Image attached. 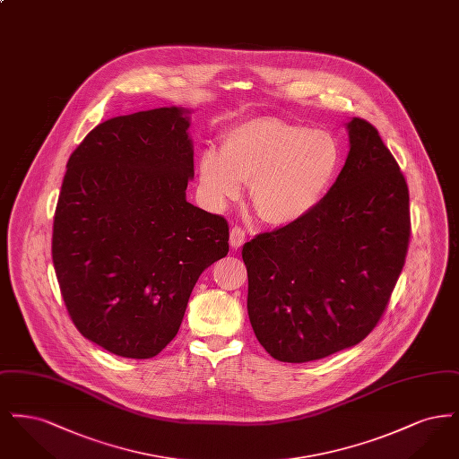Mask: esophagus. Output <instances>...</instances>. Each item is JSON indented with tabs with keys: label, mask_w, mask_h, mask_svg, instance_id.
<instances>
[{
	"label": "esophagus",
	"mask_w": 459,
	"mask_h": 459,
	"mask_svg": "<svg viewBox=\"0 0 459 459\" xmlns=\"http://www.w3.org/2000/svg\"><path fill=\"white\" fill-rule=\"evenodd\" d=\"M244 240H246V232H244V229H240V227H234V229L230 230V246H232L234 249H238V247H240V246L244 244Z\"/></svg>",
	"instance_id": "esophagus-1"
}]
</instances>
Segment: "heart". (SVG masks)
I'll list each match as a JSON object with an SVG mask.
<instances>
[{
    "label": "heart",
    "instance_id": "1",
    "mask_svg": "<svg viewBox=\"0 0 459 459\" xmlns=\"http://www.w3.org/2000/svg\"><path fill=\"white\" fill-rule=\"evenodd\" d=\"M342 167L339 139L273 117L246 120L223 135L221 153L199 158V186L221 210L242 196L272 227H289L316 210Z\"/></svg>",
    "mask_w": 459,
    "mask_h": 459
}]
</instances>
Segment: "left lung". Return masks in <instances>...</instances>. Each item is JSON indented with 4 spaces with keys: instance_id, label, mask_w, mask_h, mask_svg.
Returning a JSON list of instances; mask_svg holds the SVG:
<instances>
[{
    "instance_id": "1",
    "label": "left lung",
    "mask_w": 459,
    "mask_h": 459,
    "mask_svg": "<svg viewBox=\"0 0 459 459\" xmlns=\"http://www.w3.org/2000/svg\"><path fill=\"white\" fill-rule=\"evenodd\" d=\"M350 154L305 220L242 247L249 322L285 363L327 358L380 322L410 244V193L378 131L348 122Z\"/></svg>"
}]
</instances>
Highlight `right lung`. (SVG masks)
Listing matches in <instances>:
<instances>
[{
    "label": "right lung",
    "instance_id": "1",
    "mask_svg": "<svg viewBox=\"0 0 459 459\" xmlns=\"http://www.w3.org/2000/svg\"><path fill=\"white\" fill-rule=\"evenodd\" d=\"M187 109L109 118L70 154L51 255L66 311L91 342L148 359L178 332L199 275L229 253V223L186 199Z\"/></svg>",
    "mask_w": 459,
    "mask_h": 459
}]
</instances>
